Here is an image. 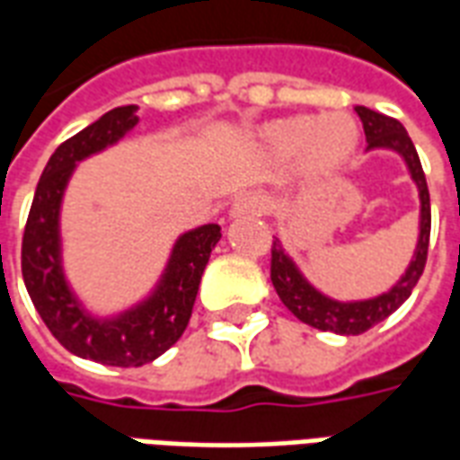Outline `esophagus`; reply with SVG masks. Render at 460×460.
<instances>
[{
  "instance_id": "esophagus-1",
  "label": "esophagus",
  "mask_w": 460,
  "mask_h": 460,
  "mask_svg": "<svg viewBox=\"0 0 460 460\" xmlns=\"http://www.w3.org/2000/svg\"><path fill=\"white\" fill-rule=\"evenodd\" d=\"M269 209V199L261 191H243L231 204V217H261Z\"/></svg>"
}]
</instances>
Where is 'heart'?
Masks as SVG:
<instances>
[{
  "mask_svg": "<svg viewBox=\"0 0 460 460\" xmlns=\"http://www.w3.org/2000/svg\"><path fill=\"white\" fill-rule=\"evenodd\" d=\"M263 140L279 157H290L298 152L300 172L305 177H320L335 172L352 157L359 132L347 115L330 113L315 120L308 115H293L270 122L263 130Z\"/></svg>",
  "mask_w": 460,
  "mask_h": 460,
  "instance_id": "1",
  "label": "heart"
}]
</instances>
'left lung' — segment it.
<instances>
[{
	"mask_svg": "<svg viewBox=\"0 0 460 460\" xmlns=\"http://www.w3.org/2000/svg\"><path fill=\"white\" fill-rule=\"evenodd\" d=\"M362 128H365L367 150H392L402 155L409 167L411 180L416 181L419 190V201H421V219H419V241H416L414 259L404 270V276L396 280L392 288L369 300H332L323 296L318 288H313L305 276L300 273L298 266L293 263L283 243L279 239L270 246V280L273 288L283 300V305L303 320L310 328L325 330V332H338V335H362L369 328H375L376 323L389 318L402 303H404L411 290L421 279L426 266V253H429V234H431V201H429V187H426L424 170L416 155V147L404 125L389 115L369 111L365 105L355 108Z\"/></svg>",
	"mask_w": 460,
	"mask_h": 460,
	"instance_id": "obj_1",
	"label": "left lung"
}]
</instances>
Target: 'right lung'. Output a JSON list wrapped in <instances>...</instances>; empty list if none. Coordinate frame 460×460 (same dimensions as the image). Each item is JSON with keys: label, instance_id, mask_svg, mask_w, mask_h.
Listing matches in <instances>:
<instances>
[{"label": "right lung", "instance_id": "add662e5", "mask_svg": "<svg viewBox=\"0 0 460 460\" xmlns=\"http://www.w3.org/2000/svg\"><path fill=\"white\" fill-rule=\"evenodd\" d=\"M135 105L113 108L74 137L61 142L36 184L22 241V276L29 298L61 345L111 367H142L167 352L187 330L201 273L219 243V224H204L181 234L167 269L150 298L115 318H93L68 288L61 263L58 214L75 162L122 140L137 125Z\"/></svg>", "mask_w": 460, "mask_h": 460}]
</instances>
